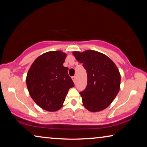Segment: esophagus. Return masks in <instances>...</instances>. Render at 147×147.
Instances as JSON below:
<instances>
[{"mask_svg": "<svg viewBox=\"0 0 147 147\" xmlns=\"http://www.w3.org/2000/svg\"><path fill=\"white\" fill-rule=\"evenodd\" d=\"M72 79H73L74 82H76V76H73V77H72Z\"/></svg>", "mask_w": 147, "mask_h": 147, "instance_id": "esophagus-1", "label": "esophagus"}]
</instances>
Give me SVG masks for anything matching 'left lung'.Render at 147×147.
Returning a JSON list of instances; mask_svg holds the SVG:
<instances>
[{
    "label": "left lung",
    "mask_w": 147,
    "mask_h": 147,
    "mask_svg": "<svg viewBox=\"0 0 147 147\" xmlns=\"http://www.w3.org/2000/svg\"><path fill=\"white\" fill-rule=\"evenodd\" d=\"M73 54L83 64L88 76L86 88L80 92L84 107L92 112L103 110L119 91L121 76L117 67L105 54L92 50Z\"/></svg>",
    "instance_id": "8db88e82"
}]
</instances>
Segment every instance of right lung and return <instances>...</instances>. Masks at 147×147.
<instances>
[{
    "instance_id": "add662e5",
    "label": "right lung",
    "mask_w": 147,
    "mask_h": 147,
    "mask_svg": "<svg viewBox=\"0 0 147 147\" xmlns=\"http://www.w3.org/2000/svg\"><path fill=\"white\" fill-rule=\"evenodd\" d=\"M66 54L51 51L39 56L30 68L26 86L32 98L41 108L49 111L60 109L69 89L74 86L63 65Z\"/></svg>"
}]
</instances>
